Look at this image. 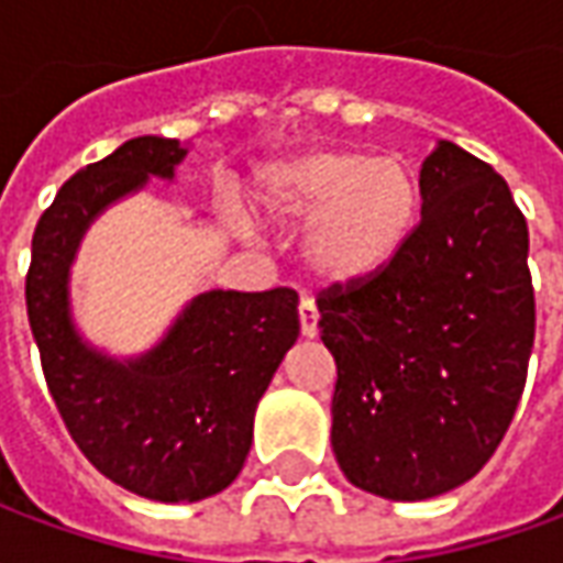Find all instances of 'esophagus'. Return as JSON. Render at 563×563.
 Instances as JSON below:
<instances>
[{
  "instance_id": "obj_1",
  "label": "esophagus",
  "mask_w": 563,
  "mask_h": 563,
  "mask_svg": "<svg viewBox=\"0 0 563 563\" xmlns=\"http://www.w3.org/2000/svg\"><path fill=\"white\" fill-rule=\"evenodd\" d=\"M298 319H301V334H305V338H317L319 310L310 298H301V305H298Z\"/></svg>"
}]
</instances>
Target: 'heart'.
Instances as JSON below:
<instances>
[{
  "instance_id": "heart-1",
  "label": "heart",
  "mask_w": 563,
  "mask_h": 563,
  "mask_svg": "<svg viewBox=\"0 0 563 563\" xmlns=\"http://www.w3.org/2000/svg\"><path fill=\"white\" fill-rule=\"evenodd\" d=\"M258 198L274 222H310L305 265L329 286L379 274L410 241L422 210L413 165L365 150H313L274 162L262 172Z\"/></svg>"
}]
</instances>
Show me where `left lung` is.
Segmentation results:
<instances>
[{
    "instance_id": "8db88e82",
    "label": "left lung",
    "mask_w": 563,
    "mask_h": 563,
    "mask_svg": "<svg viewBox=\"0 0 563 563\" xmlns=\"http://www.w3.org/2000/svg\"><path fill=\"white\" fill-rule=\"evenodd\" d=\"M422 220L371 280L319 295L338 365L331 449L389 500L473 479L519 407L533 346L528 222L507 180L452 141L419 172Z\"/></svg>"
}]
</instances>
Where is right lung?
<instances>
[{"mask_svg":"<svg viewBox=\"0 0 563 563\" xmlns=\"http://www.w3.org/2000/svg\"><path fill=\"white\" fill-rule=\"evenodd\" d=\"M189 147L141 135L80 168L32 234L26 310L44 379L80 452L126 492L196 504L234 483L253 443V416L298 341V295H196L156 346L132 358L96 350L71 317V265L99 213L174 180Z\"/></svg>","mask_w":563,"mask_h":563,"instance_id":"obj_1","label":"right lung"}]
</instances>
